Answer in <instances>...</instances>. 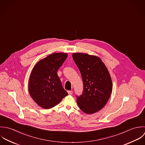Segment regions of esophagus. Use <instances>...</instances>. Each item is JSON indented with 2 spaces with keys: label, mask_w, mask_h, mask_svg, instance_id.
I'll use <instances>...</instances> for the list:
<instances>
[{
  "label": "esophagus",
  "mask_w": 145,
  "mask_h": 145,
  "mask_svg": "<svg viewBox=\"0 0 145 145\" xmlns=\"http://www.w3.org/2000/svg\"><path fill=\"white\" fill-rule=\"evenodd\" d=\"M68 93L69 95H71L73 93V91H68Z\"/></svg>",
  "instance_id": "esophagus-1"
}]
</instances>
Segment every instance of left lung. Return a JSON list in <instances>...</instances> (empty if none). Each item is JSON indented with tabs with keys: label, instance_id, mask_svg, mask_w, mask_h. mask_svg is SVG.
I'll list each match as a JSON object with an SVG mask.
<instances>
[{
	"label": "left lung",
	"instance_id": "8db88e82",
	"mask_svg": "<svg viewBox=\"0 0 145 145\" xmlns=\"http://www.w3.org/2000/svg\"><path fill=\"white\" fill-rule=\"evenodd\" d=\"M73 59L83 80L84 90L77 97L81 110L91 114L100 110L107 103L112 91V81L104 63L95 56L73 53Z\"/></svg>",
	"mask_w": 145,
	"mask_h": 145
}]
</instances>
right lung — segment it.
<instances>
[{"instance_id":"obj_1","label":"right lung","mask_w":145,"mask_h":145,"mask_svg":"<svg viewBox=\"0 0 145 145\" xmlns=\"http://www.w3.org/2000/svg\"><path fill=\"white\" fill-rule=\"evenodd\" d=\"M68 57L66 53H53L40 60L33 67L29 77V91L40 107L53 108L68 95L58 77V69Z\"/></svg>"}]
</instances>
